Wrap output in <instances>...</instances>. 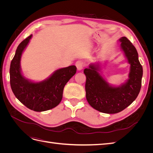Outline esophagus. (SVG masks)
Listing matches in <instances>:
<instances>
[{
    "label": "esophagus",
    "instance_id": "1",
    "mask_svg": "<svg viewBox=\"0 0 153 153\" xmlns=\"http://www.w3.org/2000/svg\"><path fill=\"white\" fill-rule=\"evenodd\" d=\"M75 66H76L78 70L80 71L84 68V63L81 61H78L75 64Z\"/></svg>",
    "mask_w": 153,
    "mask_h": 153
}]
</instances>
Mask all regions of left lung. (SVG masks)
<instances>
[{
	"instance_id": "1",
	"label": "left lung",
	"mask_w": 153,
	"mask_h": 153,
	"mask_svg": "<svg viewBox=\"0 0 153 153\" xmlns=\"http://www.w3.org/2000/svg\"><path fill=\"white\" fill-rule=\"evenodd\" d=\"M121 48L130 64L127 82L119 87L109 85L98 72L99 64H92L85 68L86 98L96 110L105 114H116L130 105L139 94L143 75L137 51L126 37L119 39Z\"/></svg>"
}]
</instances>
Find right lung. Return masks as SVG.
I'll return each mask as SVG.
<instances>
[{
    "instance_id": "1",
    "label": "right lung",
    "mask_w": 153,
    "mask_h": 153,
    "mask_svg": "<svg viewBox=\"0 0 153 153\" xmlns=\"http://www.w3.org/2000/svg\"><path fill=\"white\" fill-rule=\"evenodd\" d=\"M31 38L30 35L17 47L10 65V84L14 94L22 104L36 112H43L61 102L64 87L76 73V67L70 66L57 69L48 79L40 82L26 79L21 73L20 59Z\"/></svg>"
}]
</instances>
